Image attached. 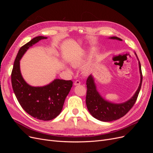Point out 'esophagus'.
<instances>
[{
    "mask_svg": "<svg viewBox=\"0 0 153 153\" xmlns=\"http://www.w3.org/2000/svg\"><path fill=\"white\" fill-rule=\"evenodd\" d=\"M80 84V82L79 80H76L75 82H74V85H78Z\"/></svg>",
    "mask_w": 153,
    "mask_h": 153,
    "instance_id": "34e87169",
    "label": "esophagus"
}]
</instances>
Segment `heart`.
Masks as SVG:
<instances>
[{"mask_svg": "<svg viewBox=\"0 0 153 153\" xmlns=\"http://www.w3.org/2000/svg\"><path fill=\"white\" fill-rule=\"evenodd\" d=\"M91 53H92L91 52H89V54ZM84 60L82 59H79V60H76V61H74L73 62V66H76L77 65H79V64H81L84 62ZM67 69H68V71H71V69L69 68H67Z\"/></svg>", "mask_w": 153, "mask_h": 153, "instance_id": "b5f03b06", "label": "heart"}]
</instances>
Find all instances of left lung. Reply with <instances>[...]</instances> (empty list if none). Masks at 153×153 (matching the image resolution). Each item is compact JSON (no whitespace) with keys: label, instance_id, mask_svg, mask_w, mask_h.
<instances>
[{"label":"left lung","instance_id":"8db88e82","mask_svg":"<svg viewBox=\"0 0 153 153\" xmlns=\"http://www.w3.org/2000/svg\"><path fill=\"white\" fill-rule=\"evenodd\" d=\"M109 39L122 41L121 38L116 36L110 37ZM135 54L138 61V66H139L140 74V84L134 95L130 99L124 103H115L104 99L97 91L93 76L90 75L87 78L86 82L87 95L85 102L87 108L92 117L103 122L113 121L123 117L133 107L139 94L142 82L141 65L135 52Z\"/></svg>","mask_w":153,"mask_h":153}]
</instances>
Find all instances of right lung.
Segmentation results:
<instances>
[{
  "mask_svg": "<svg viewBox=\"0 0 153 153\" xmlns=\"http://www.w3.org/2000/svg\"><path fill=\"white\" fill-rule=\"evenodd\" d=\"M45 39H47V37L37 36L20 48L14 62L11 83L18 102L27 114L42 121H50L61 112L64 101L73 86V82L55 79L44 86H31L23 78L20 66V59L27 50Z\"/></svg>",
  "mask_w": 153,
  "mask_h": 153,
  "instance_id": "add662e5",
  "label": "right lung"
}]
</instances>
